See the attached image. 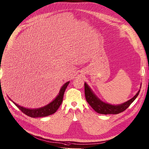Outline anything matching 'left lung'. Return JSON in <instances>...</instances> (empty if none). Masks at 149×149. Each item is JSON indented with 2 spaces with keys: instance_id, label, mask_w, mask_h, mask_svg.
<instances>
[{
  "instance_id": "1",
  "label": "left lung",
  "mask_w": 149,
  "mask_h": 149,
  "mask_svg": "<svg viewBox=\"0 0 149 149\" xmlns=\"http://www.w3.org/2000/svg\"><path fill=\"white\" fill-rule=\"evenodd\" d=\"M85 95L86 102L89 103L90 105L93 109L97 113L101 114H117L120 112L125 111L132 103L138 95L139 91V90L136 95L129 100L128 101L117 105H112V104L102 102L100 100L95 94L93 92L90 86L85 82Z\"/></svg>"
}]
</instances>
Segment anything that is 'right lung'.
Segmentation results:
<instances>
[{
    "instance_id": "1",
    "label": "right lung",
    "mask_w": 149,
    "mask_h": 149,
    "mask_svg": "<svg viewBox=\"0 0 149 149\" xmlns=\"http://www.w3.org/2000/svg\"><path fill=\"white\" fill-rule=\"evenodd\" d=\"M69 83H70V81L64 84V85L61 88L59 94L56 96V97L49 104H47V105L43 107L42 108H40L37 109H29V108H26L24 107H21L14 102L13 103L15 104V106L17 107V108L20 109V110H21L22 112L24 113V114L32 118L42 117H46V116L52 115L58 110L61 103H62L65 90L67 87L68 85L69 84Z\"/></svg>"
}]
</instances>
